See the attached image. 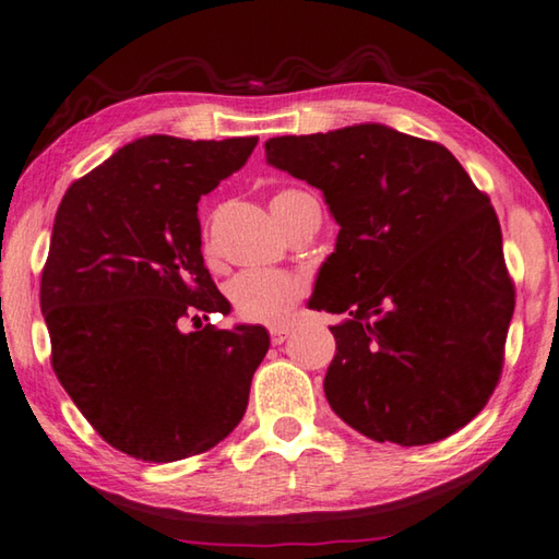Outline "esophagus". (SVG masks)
I'll return each instance as SVG.
<instances>
[{
  "label": "esophagus",
  "mask_w": 559,
  "mask_h": 559,
  "mask_svg": "<svg viewBox=\"0 0 559 559\" xmlns=\"http://www.w3.org/2000/svg\"><path fill=\"white\" fill-rule=\"evenodd\" d=\"M289 334H292V326H289V324L270 326V338H272V344H274V346L282 344V341H285Z\"/></svg>",
  "instance_id": "34e87169"
}]
</instances>
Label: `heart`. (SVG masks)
Returning a JSON list of instances; mask_svg holds the SVG:
<instances>
[{"instance_id":"heart-1","label":"heart","mask_w":559,"mask_h":559,"mask_svg":"<svg viewBox=\"0 0 559 559\" xmlns=\"http://www.w3.org/2000/svg\"><path fill=\"white\" fill-rule=\"evenodd\" d=\"M307 199H311V195L305 191L285 189L272 195L270 205L280 223L287 228L295 218L299 203ZM305 277L289 272L250 270L240 272L228 285V297L235 314L248 321V324H280V321L287 319L292 307L305 297Z\"/></svg>"}]
</instances>
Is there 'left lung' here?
Instances as JSON below:
<instances>
[{"label":"left lung","mask_w":559,"mask_h":559,"mask_svg":"<svg viewBox=\"0 0 559 559\" xmlns=\"http://www.w3.org/2000/svg\"><path fill=\"white\" fill-rule=\"evenodd\" d=\"M264 154L341 225L309 301L348 314L331 326V409L400 447L466 427L501 380L515 309L491 199L447 146L385 124L272 136Z\"/></svg>","instance_id":"obj_1"}]
</instances>
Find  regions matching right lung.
<instances>
[{
	"label": "right lung",
	"instance_id": "add662e5",
	"mask_svg": "<svg viewBox=\"0 0 559 559\" xmlns=\"http://www.w3.org/2000/svg\"><path fill=\"white\" fill-rule=\"evenodd\" d=\"M258 136L152 134L68 186L41 272L51 366L107 444L152 464L213 449L245 415L270 336L228 314L203 264L199 201ZM186 320L199 332L182 334Z\"/></svg>",
	"mask_w": 559,
	"mask_h": 559
}]
</instances>
